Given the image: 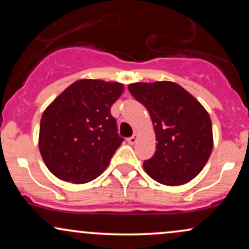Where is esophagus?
I'll return each instance as SVG.
<instances>
[{
  "instance_id": "obj_1",
  "label": "esophagus",
  "mask_w": 249,
  "mask_h": 249,
  "mask_svg": "<svg viewBox=\"0 0 249 249\" xmlns=\"http://www.w3.org/2000/svg\"><path fill=\"white\" fill-rule=\"evenodd\" d=\"M136 142H137V133H134L132 137H130V138L127 139V142L130 145H133V144H136Z\"/></svg>"
}]
</instances>
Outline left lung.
<instances>
[{
    "label": "left lung",
    "mask_w": 249,
    "mask_h": 249,
    "mask_svg": "<svg viewBox=\"0 0 249 249\" xmlns=\"http://www.w3.org/2000/svg\"><path fill=\"white\" fill-rule=\"evenodd\" d=\"M128 91L150 112L156 152L145 172L167 186L184 185L201 172L212 153V122L205 107L173 82L133 83Z\"/></svg>",
    "instance_id": "obj_1"
}]
</instances>
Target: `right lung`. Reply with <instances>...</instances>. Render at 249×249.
Returning a JSON list of instances; mask_svg holds the SVG:
<instances>
[{
  "label": "right lung",
  "instance_id": "add662e5",
  "mask_svg": "<svg viewBox=\"0 0 249 249\" xmlns=\"http://www.w3.org/2000/svg\"><path fill=\"white\" fill-rule=\"evenodd\" d=\"M123 91L118 82L79 79L45 108L38 147L53 176L85 184L104 172L124 141L110 112Z\"/></svg>",
  "mask_w": 249,
  "mask_h": 249
}]
</instances>
